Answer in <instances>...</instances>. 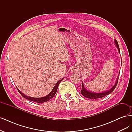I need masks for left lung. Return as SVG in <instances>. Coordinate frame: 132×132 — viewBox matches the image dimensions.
I'll return each instance as SVG.
<instances>
[{"label":"left lung","instance_id":"8db88e82","mask_svg":"<svg viewBox=\"0 0 132 132\" xmlns=\"http://www.w3.org/2000/svg\"><path fill=\"white\" fill-rule=\"evenodd\" d=\"M114 43L115 44L119 52V54H120V50H119V47L118 46V43L116 39H114ZM122 61V59H121ZM121 65H122V61H121ZM118 78L119 76L117 77V79L116 80V81L115 84H114V85L111 87V88L109 90H107L105 92H102V93H94V92H92L88 90H87L85 86L84 85V83L82 82V86H81V94L85 96L86 98H102L108 95L109 94H110V93H111L112 92L114 89L115 87H116L117 85V82H118Z\"/></svg>","mask_w":132,"mask_h":132}]
</instances>
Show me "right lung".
I'll return each instance as SVG.
<instances>
[{
    "label": "right lung",
    "mask_w": 132,
    "mask_h": 132,
    "mask_svg": "<svg viewBox=\"0 0 132 132\" xmlns=\"http://www.w3.org/2000/svg\"><path fill=\"white\" fill-rule=\"evenodd\" d=\"M64 78L61 79V80H59L56 84H55V86L53 87V89L52 90V91L50 92V93H49L47 95L45 96L42 97H38L37 98V97H32L28 96H26L25 94H23L22 93H21V91L17 87H16V88H17L18 90L19 91L20 94L22 95V96L23 97H24V98H25L27 100H29L31 101H34V102H38V103H43V102H45L49 101L50 100H51L52 98L53 97V96L55 95V94H56V92L57 91V89H58L59 84H60V82H61L64 79Z\"/></svg>",
    "instance_id": "1"
}]
</instances>
